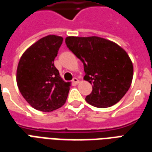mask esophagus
<instances>
[{"label": "esophagus", "mask_w": 152, "mask_h": 152, "mask_svg": "<svg viewBox=\"0 0 152 152\" xmlns=\"http://www.w3.org/2000/svg\"><path fill=\"white\" fill-rule=\"evenodd\" d=\"M72 82L74 83V84H78V83H79V80H78V79H77V78H76V77H75V78H73Z\"/></svg>", "instance_id": "1"}]
</instances>
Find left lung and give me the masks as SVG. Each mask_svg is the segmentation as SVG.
Wrapping results in <instances>:
<instances>
[{
    "mask_svg": "<svg viewBox=\"0 0 152 152\" xmlns=\"http://www.w3.org/2000/svg\"><path fill=\"white\" fill-rule=\"evenodd\" d=\"M65 42L83 63L84 79L93 86L86 102L99 108L117 103L133 79V63L127 53L117 44L98 37H67Z\"/></svg>",
    "mask_w": 152,
    "mask_h": 152,
    "instance_id": "8db88e82",
    "label": "left lung"
}]
</instances>
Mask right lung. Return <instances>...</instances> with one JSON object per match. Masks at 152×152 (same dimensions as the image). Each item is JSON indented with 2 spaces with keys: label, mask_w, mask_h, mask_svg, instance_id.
I'll list each match as a JSON object with an SVG mask.
<instances>
[{
  "label": "right lung",
  "mask_w": 152,
  "mask_h": 152,
  "mask_svg": "<svg viewBox=\"0 0 152 152\" xmlns=\"http://www.w3.org/2000/svg\"><path fill=\"white\" fill-rule=\"evenodd\" d=\"M63 37L41 38L22 55L17 68V85L26 101L38 111L50 112L64 105L70 83L63 81L53 61Z\"/></svg>",
  "instance_id": "1"
}]
</instances>
